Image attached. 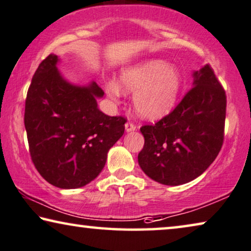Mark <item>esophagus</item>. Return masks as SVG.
Here are the masks:
<instances>
[{
    "mask_svg": "<svg viewBox=\"0 0 251 251\" xmlns=\"http://www.w3.org/2000/svg\"><path fill=\"white\" fill-rule=\"evenodd\" d=\"M125 129L126 132H133V130L136 129V126L132 122H127L125 124Z\"/></svg>",
    "mask_w": 251,
    "mask_h": 251,
    "instance_id": "obj_1",
    "label": "esophagus"
}]
</instances>
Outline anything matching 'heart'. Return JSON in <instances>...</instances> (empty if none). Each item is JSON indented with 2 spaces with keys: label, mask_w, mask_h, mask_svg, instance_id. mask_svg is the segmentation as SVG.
Wrapping results in <instances>:
<instances>
[{
  "label": "heart",
  "mask_w": 251,
  "mask_h": 251,
  "mask_svg": "<svg viewBox=\"0 0 251 251\" xmlns=\"http://www.w3.org/2000/svg\"><path fill=\"white\" fill-rule=\"evenodd\" d=\"M181 83L179 71L160 59L128 67L121 75L122 88L135 93V109L141 117L147 119H160L174 109ZM106 90L111 98L122 95V89L115 82H109Z\"/></svg>",
  "instance_id": "obj_1"
}]
</instances>
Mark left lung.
Segmentation results:
<instances>
[{
	"instance_id": "8db88e82",
	"label": "left lung",
	"mask_w": 251,
	"mask_h": 251,
	"mask_svg": "<svg viewBox=\"0 0 251 251\" xmlns=\"http://www.w3.org/2000/svg\"><path fill=\"white\" fill-rule=\"evenodd\" d=\"M226 96L208 64L194 73L193 87L177 107L141 132L138 164L153 180L178 186L194 180L214 161L224 140Z\"/></svg>"
}]
</instances>
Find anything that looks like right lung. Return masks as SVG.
<instances>
[{
  "mask_svg": "<svg viewBox=\"0 0 251 251\" xmlns=\"http://www.w3.org/2000/svg\"><path fill=\"white\" fill-rule=\"evenodd\" d=\"M48 55L29 85L25 107L30 156L45 180L63 189L83 187L103 169L109 149L123 136L126 118L98 109L104 95L96 82L65 81Z\"/></svg>",
  "mask_w": 251,
  "mask_h": 251,
  "instance_id": "1",
  "label": "right lung"
}]
</instances>
